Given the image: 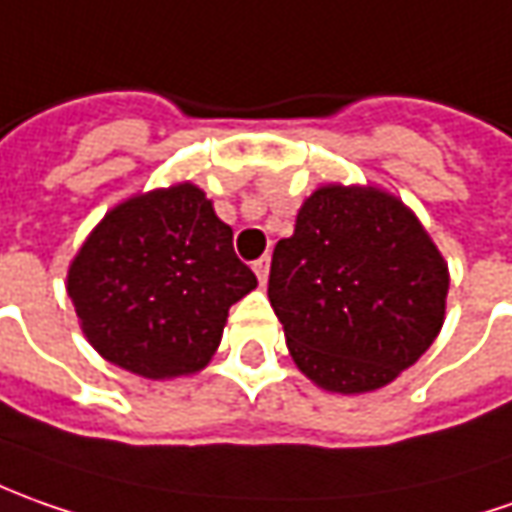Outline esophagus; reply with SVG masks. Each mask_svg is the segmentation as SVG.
<instances>
[{
	"label": "esophagus",
	"instance_id": "obj_1",
	"mask_svg": "<svg viewBox=\"0 0 512 512\" xmlns=\"http://www.w3.org/2000/svg\"><path fill=\"white\" fill-rule=\"evenodd\" d=\"M255 274L257 280H260V286H266V280H269V257H260V260H257Z\"/></svg>",
	"mask_w": 512,
	"mask_h": 512
}]
</instances>
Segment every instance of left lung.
<instances>
[{
  "label": "left lung",
  "mask_w": 512,
  "mask_h": 512,
  "mask_svg": "<svg viewBox=\"0 0 512 512\" xmlns=\"http://www.w3.org/2000/svg\"><path fill=\"white\" fill-rule=\"evenodd\" d=\"M448 260L411 206L374 184H323L277 240L269 300L294 365L328 394H371L439 337Z\"/></svg>",
  "instance_id": "obj_1"
}]
</instances>
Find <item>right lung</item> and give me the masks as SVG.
I'll use <instances>...</instances> for the list:
<instances>
[{"mask_svg": "<svg viewBox=\"0 0 512 512\" xmlns=\"http://www.w3.org/2000/svg\"><path fill=\"white\" fill-rule=\"evenodd\" d=\"M64 286L104 360L135 377L175 379L209 365L229 309L257 277L206 192L181 181L115 203L70 260Z\"/></svg>", "mask_w": 512, "mask_h": 512, "instance_id": "obj_1", "label": "right lung"}]
</instances>
